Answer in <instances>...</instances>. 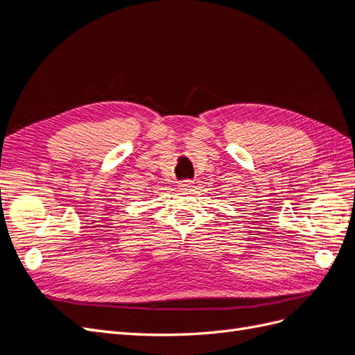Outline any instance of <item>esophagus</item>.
Wrapping results in <instances>:
<instances>
[{
    "instance_id": "obj_1",
    "label": "esophagus",
    "mask_w": 355,
    "mask_h": 355,
    "mask_svg": "<svg viewBox=\"0 0 355 355\" xmlns=\"http://www.w3.org/2000/svg\"><path fill=\"white\" fill-rule=\"evenodd\" d=\"M192 187H193V181H191V180L180 181V189H183V191H191Z\"/></svg>"
}]
</instances>
